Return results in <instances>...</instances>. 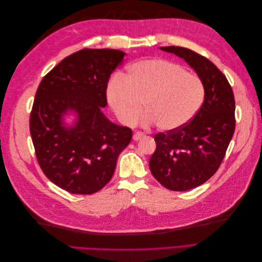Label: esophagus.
Wrapping results in <instances>:
<instances>
[{"instance_id":"esophagus-1","label":"esophagus","mask_w":262,"mask_h":262,"mask_svg":"<svg viewBox=\"0 0 262 262\" xmlns=\"http://www.w3.org/2000/svg\"><path fill=\"white\" fill-rule=\"evenodd\" d=\"M145 137V134L143 133V132H136L133 134V140L134 141H139V140H141L142 138H144Z\"/></svg>"}]
</instances>
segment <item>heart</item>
<instances>
[{
	"label": "heart",
	"instance_id": "b5f03b06",
	"mask_svg": "<svg viewBox=\"0 0 262 262\" xmlns=\"http://www.w3.org/2000/svg\"><path fill=\"white\" fill-rule=\"evenodd\" d=\"M205 89L201 78L187 72L178 63L165 59H147L133 63L124 76L114 77L107 98L123 124L137 122L144 104L143 121L164 131L185 126L199 113Z\"/></svg>",
	"mask_w": 262,
	"mask_h": 262
}]
</instances>
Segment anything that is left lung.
I'll return each mask as SVG.
<instances>
[{
    "label": "left lung",
    "instance_id": "8db88e82",
    "mask_svg": "<svg viewBox=\"0 0 262 262\" xmlns=\"http://www.w3.org/2000/svg\"><path fill=\"white\" fill-rule=\"evenodd\" d=\"M194 69L205 96L199 113L180 129L157 133L149 169L172 191L199 187L219 169L235 131V98L226 76L203 55L182 47H161Z\"/></svg>",
    "mask_w": 262,
    "mask_h": 262
}]
</instances>
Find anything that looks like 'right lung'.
<instances>
[{"label": "right lung", "mask_w": 262, "mask_h": 262, "mask_svg": "<svg viewBox=\"0 0 262 262\" xmlns=\"http://www.w3.org/2000/svg\"><path fill=\"white\" fill-rule=\"evenodd\" d=\"M124 52L83 49L63 59L38 86L29 130L39 166L50 181L75 194L99 191L112 179L117 158L129 145L132 130L110 122L109 77ZM68 110L78 115L71 128L62 125Z\"/></svg>", "instance_id": "add662e5"}]
</instances>
